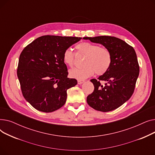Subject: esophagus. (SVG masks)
I'll list each match as a JSON object with an SVG mask.
<instances>
[{
	"mask_svg": "<svg viewBox=\"0 0 155 155\" xmlns=\"http://www.w3.org/2000/svg\"><path fill=\"white\" fill-rule=\"evenodd\" d=\"M84 82V80H78V84H79V85L82 84Z\"/></svg>",
	"mask_w": 155,
	"mask_h": 155,
	"instance_id": "esophagus-1",
	"label": "esophagus"
}]
</instances>
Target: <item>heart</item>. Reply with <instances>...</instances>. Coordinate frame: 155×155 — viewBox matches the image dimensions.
<instances>
[{
    "label": "heart",
    "instance_id": "b5f03b06",
    "mask_svg": "<svg viewBox=\"0 0 155 155\" xmlns=\"http://www.w3.org/2000/svg\"><path fill=\"white\" fill-rule=\"evenodd\" d=\"M75 48L77 54L86 58L83 68H73L69 71L71 77L84 80L92 76L95 72L97 75H102L107 71L112 62L111 53L107 48L88 42L79 43ZM63 60L67 66L71 67L75 63V54L71 49H66L63 54Z\"/></svg>",
    "mask_w": 155,
    "mask_h": 155
}]
</instances>
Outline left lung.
Returning <instances> with one entry per match:
<instances>
[{"mask_svg": "<svg viewBox=\"0 0 155 155\" xmlns=\"http://www.w3.org/2000/svg\"><path fill=\"white\" fill-rule=\"evenodd\" d=\"M83 39L102 45L112 55L111 64L107 71L97 80H91L94 91L88 95L87 102L97 110H114L127 101L134 92L140 73L135 50L123 40L116 37L101 36Z\"/></svg>", "mask_w": 155, "mask_h": 155, "instance_id": "obj_1", "label": "left lung"}]
</instances>
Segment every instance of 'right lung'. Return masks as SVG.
Instances as JSON below:
<instances>
[{
    "label": "right lung",
    "instance_id": "obj_1",
    "mask_svg": "<svg viewBox=\"0 0 155 155\" xmlns=\"http://www.w3.org/2000/svg\"><path fill=\"white\" fill-rule=\"evenodd\" d=\"M81 39L43 36L21 52L17 71L21 91L24 99L38 110L51 112L59 109L66 102L68 89L77 84L76 79L67 77L63 54Z\"/></svg>",
    "mask_w": 155,
    "mask_h": 155
}]
</instances>
